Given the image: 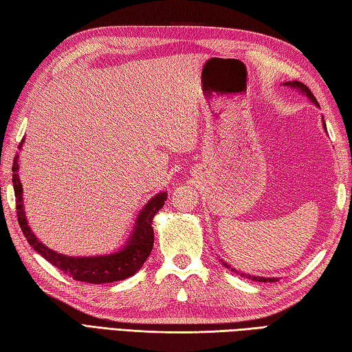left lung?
Here are the masks:
<instances>
[{
  "mask_svg": "<svg viewBox=\"0 0 352 352\" xmlns=\"http://www.w3.org/2000/svg\"><path fill=\"white\" fill-rule=\"evenodd\" d=\"M284 86H292V87L300 89V91H301V92H304L305 95H307L309 98H310L313 102L316 104V106H319L318 101H316V98H315V95H313L310 89H309L307 86H305L304 83H301V81H287V83H284ZM322 121H324V119H322ZM324 126H325V121H324ZM325 130H327V126H325ZM223 265H226L227 267H230L227 263H223ZM231 271H234V269H231ZM237 274H239V272H237ZM241 275L243 276V274H241ZM246 278H252L254 281H260V283H266V281L271 283V281H276V278H265V276H251V275H246Z\"/></svg>",
  "mask_w": 352,
  "mask_h": 352,
  "instance_id": "8db88e82",
  "label": "left lung"
}]
</instances>
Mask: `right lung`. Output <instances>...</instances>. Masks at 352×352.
I'll return each mask as SVG.
<instances>
[{
	"instance_id": "1",
	"label": "right lung",
	"mask_w": 352,
	"mask_h": 352,
	"mask_svg": "<svg viewBox=\"0 0 352 352\" xmlns=\"http://www.w3.org/2000/svg\"><path fill=\"white\" fill-rule=\"evenodd\" d=\"M22 145V140H21ZM19 155H14L13 159V189L14 197H16V216L19 227L24 233L27 242L33 246V248L41 254L43 258H47L52 266L66 275L72 276L74 280L83 281V283H111L125 280L129 276L136 274L142 265L145 263L149 254H151L153 245H154V230L151 227L154 214L160 210L164 206L168 193L162 192L157 193L154 198L148 201V204L142 208L139 213V218L136 221V227H134L133 234L130 241L121 251L115 254H109V256H95V257H69L63 256V254H57L56 251H51L47 246L42 245V242L37 241V237L30 230L27 218L22 208V184L19 182V164H18Z\"/></svg>"
}]
</instances>
